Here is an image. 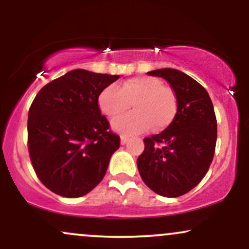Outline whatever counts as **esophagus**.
<instances>
[{
    "label": "esophagus",
    "instance_id": "1",
    "mask_svg": "<svg viewBox=\"0 0 249 249\" xmlns=\"http://www.w3.org/2000/svg\"><path fill=\"white\" fill-rule=\"evenodd\" d=\"M127 141H128V137H127V136H124V134H122V136H121V142H122V145L126 144Z\"/></svg>",
    "mask_w": 249,
    "mask_h": 249
}]
</instances>
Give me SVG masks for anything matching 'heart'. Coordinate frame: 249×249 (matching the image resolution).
<instances>
[{"instance_id":"b5f03b06","label":"heart","mask_w":249,"mask_h":249,"mask_svg":"<svg viewBox=\"0 0 249 249\" xmlns=\"http://www.w3.org/2000/svg\"><path fill=\"white\" fill-rule=\"evenodd\" d=\"M133 105L134 111L113 122L118 132L138 134L152 126L154 131L166 128L173 122L178 107L174 91L157 77L128 78L121 84L108 85L99 93L98 107L108 118L116 119Z\"/></svg>"}]
</instances>
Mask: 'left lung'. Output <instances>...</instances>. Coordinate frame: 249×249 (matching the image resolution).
Here are the masks:
<instances>
[{"label":"left lung","mask_w":249,"mask_h":249,"mask_svg":"<svg viewBox=\"0 0 249 249\" xmlns=\"http://www.w3.org/2000/svg\"><path fill=\"white\" fill-rule=\"evenodd\" d=\"M147 75L170 83L178 107L162 132L144 139L137 166L153 192L176 198L193 190L206 176L215 152L216 117L206 89L192 77L170 68Z\"/></svg>","instance_id":"left-lung-1"}]
</instances>
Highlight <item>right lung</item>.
Masks as SVG:
<instances>
[{"label":"right lung","mask_w":249,"mask_h":249,"mask_svg":"<svg viewBox=\"0 0 249 249\" xmlns=\"http://www.w3.org/2000/svg\"><path fill=\"white\" fill-rule=\"evenodd\" d=\"M118 75L77 69L38 91L28 113V150L45 187L65 198L92 191L121 138L102 116L98 96Z\"/></svg>","instance_id":"1"}]
</instances>
